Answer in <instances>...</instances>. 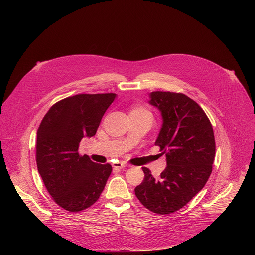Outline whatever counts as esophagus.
I'll list each match as a JSON object with an SVG mask.
<instances>
[{
	"instance_id": "1",
	"label": "esophagus",
	"mask_w": 255,
	"mask_h": 255,
	"mask_svg": "<svg viewBox=\"0 0 255 255\" xmlns=\"http://www.w3.org/2000/svg\"><path fill=\"white\" fill-rule=\"evenodd\" d=\"M113 167L114 168H118V169H121V168H124V167H126V164L125 163H123V162H114L113 163Z\"/></svg>"
}]
</instances>
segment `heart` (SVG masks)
Returning <instances> with one entry per match:
<instances>
[{
  "mask_svg": "<svg viewBox=\"0 0 255 255\" xmlns=\"http://www.w3.org/2000/svg\"><path fill=\"white\" fill-rule=\"evenodd\" d=\"M132 112H134V113H141V114H145V115H148V116H150V117H151V115H150L149 111H148V110H146V109L143 108V107H135V108L133 109V110H132Z\"/></svg>",
  "mask_w": 255,
  "mask_h": 255,
  "instance_id": "1",
  "label": "heart"
}]
</instances>
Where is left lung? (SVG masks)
<instances>
[{"label":"left lung","mask_w":255,"mask_h":255,"mask_svg":"<svg viewBox=\"0 0 255 255\" xmlns=\"http://www.w3.org/2000/svg\"><path fill=\"white\" fill-rule=\"evenodd\" d=\"M149 98L162 117L155 145L166 156L167 165L158 178L142 167L144 179L135 195L149 211L165 215L183 208L204 188L216 145L212 124L194 100L171 92H152Z\"/></svg>","instance_id":"1"}]
</instances>
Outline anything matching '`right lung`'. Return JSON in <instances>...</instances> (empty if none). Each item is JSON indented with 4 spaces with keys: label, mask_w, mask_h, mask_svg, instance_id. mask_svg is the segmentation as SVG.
Instances as JSON below:
<instances>
[{
    "label": "right lung",
    "mask_w": 255,
    "mask_h": 255,
    "mask_svg": "<svg viewBox=\"0 0 255 255\" xmlns=\"http://www.w3.org/2000/svg\"><path fill=\"white\" fill-rule=\"evenodd\" d=\"M116 94H81L54 104L37 131L36 162L43 183L61 208L80 212L100 198L112 166L79 153L83 138L96 135Z\"/></svg>",
    "instance_id": "right-lung-1"
}]
</instances>
